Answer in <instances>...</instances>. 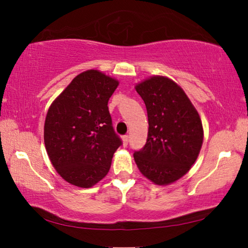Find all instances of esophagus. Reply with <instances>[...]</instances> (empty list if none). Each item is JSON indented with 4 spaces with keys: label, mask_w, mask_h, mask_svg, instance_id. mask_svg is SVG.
Masks as SVG:
<instances>
[{
    "label": "esophagus",
    "mask_w": 248,
    "mask_h": 248,
    "mask_svg": "<svg viewBox=\"0 0 248 248\" xmlns=\"http://www.w3.org/2000/svg\"><path fill=\"white\" fill-rule=\"evenodd\" d=\"M123 142H124V145L127 146L129 143V137L128 136H124L123 137Z\"/></svg>",
    "instance_id": "34e87169"
}]
</instances>
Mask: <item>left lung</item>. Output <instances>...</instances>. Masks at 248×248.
I'll list each match as a JSON object with an SVG mask.
<instances>
[{"mask_svg": "<svg viewBox=\"0 0 248 248\" xmlns=\"http://www.w3.org/2000/svg\"><path fill=\"white\" fill-rule=\"evenodd\" d=\"M148 111L145 145L133 153L142 175L156 185H169L189 171L203 141L202 123L182 87L165 77L136 85Z\"/></svg>", "mask_w": 248, "mask_h": 248, "instance_id": "1", "label": "left lung"}]
</instances>
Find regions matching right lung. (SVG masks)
<instances>
[{"mask_svg": "<svg viewBox=\"0 0 248 248\" xmlns=\"http://www.w3.org/2000/svg\"><path fill=\"white\" fill-rule=\"evenodd\" d=\"M118 85L117 79L87 70L77 75L49 107L46 150L58 174L74 186L90 188L102 180L123 143L107 106Z\"/></svg>", "mask_w": 248, "mask_h": 248, "instance_id": "obj_1", "label": "right lung"}]
</instances>
